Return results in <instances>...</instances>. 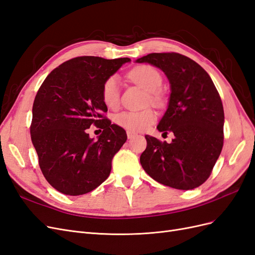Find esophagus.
I'll use <instances>...</instances> for the list:
<instances>
[{
	"instance_id": "1",
	"label": "esophagus",
	"mask_w": 255,
	"mask_h": 255,
	"mask_svg": "<svg viewBox=\"0 0 255 255\" xmlns=\"http://www.w3.org/2000/svg\"><path fill=\"white\" fill-rule=\"evenodd\" d=\"M127 135H128V139H132V138H134V137L136 136V134H135V133H133V132H130V130H128V132H127Z\"/></svg>"
}]
</instances>
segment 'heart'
I'll list each match as a JSON object with an SVG mask.
<instances>
[{"mask_svg":"<svg viewBox=\"0 0 255 255\" xmlns=\"http://www.w3.org/2000/svg\"><path fill=\"white\" fill-rule=\"evenodd\" d=\"M128 78L138 86L148 91L146 101L160 103L163 96L159 88L163 85L160 72L150 65L136 66L128 72ZM102 101L109 109H117L120 103V83L117 76L107 78L101 90ZM115 123L130 132H140L148 128L156 120V114L151 109L140 112H122L115 116Z\"/></svg>","mask_w":255,"mask_h":255,"instance_id":"heart-1","label":"heart"}]
</instances>
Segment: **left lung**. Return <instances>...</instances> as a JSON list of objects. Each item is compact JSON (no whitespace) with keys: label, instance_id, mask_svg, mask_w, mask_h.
Instances as JSON below:
<instances>
[{"label":"left lung","instance_id":"left-lung-1","mask_svg":"<svg viewBox=\"0 0 255 255\" xmlns=\"http://www.w3.org/2000/svg\"><path fill=\"white\" fill-rule=\"evenodd\" d=\"M137 63L163 70L171 84L168 110L157 128L170 143L145 135L140 164L153 180L175 189L199 187L208 177L223 146L225 113L219 92L204 69L179 53H151Z\"/></svg>","mask_w":255,"mask_h":255}]
</instances>
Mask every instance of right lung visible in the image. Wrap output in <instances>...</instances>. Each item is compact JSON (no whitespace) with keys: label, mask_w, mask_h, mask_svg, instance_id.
<instances>
[{"label":"right lung","mask_w":255,"mask_h":255,"mask_svg":"<svg viewBox=\"0 0 255 255\" xmlns=\"http://www.w3.org/2000/svg\"><path fill=\"white\" fill-rule=\"evenodd\" d=\"M130 59L80 56L59 65L45 78L33 104L30 138L45 180L61 194L85 195L100 186L127 133L104 114V81ZM103 134L96 142L87 129Z\"/></svg>","instance_id":"obj_1"}]
</instances>
